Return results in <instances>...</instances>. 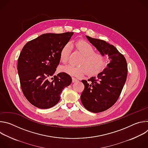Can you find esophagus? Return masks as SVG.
I'll return each instance as SVG.
<instances>
[{
	"instance_id": "obj_1",
	"label": "esophagus",
	"mask_w": 148,
	"mask_h": 148,
	"mask_svg": "<svg viewBox=\"0 0 148 148\" xmlns=\"http://www.w3.org/2000/svg\"><path fill=\"white\" fill-rule=\"evenodd\" d=\"M72 81H73V82H75L77 81H78V79H77V78H74V77H73V78H72Z\"/></svg>"
}]
</instances>
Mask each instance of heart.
<instances>
[{
    "label": "heart",
    "instance_id": "1",
    "mask_svg": "<svg viewBox=\"0 0 148 148\" xmlns=\"http://www.w3.org/2000/svg\"><path fill=\"white\" fill-rule=\"evenodd\" d=\"M74 46L75 49L82 55V57L78 62V65L81 66L66 65L60 68L61 72L74 77H81L85 75L87 72L89 75H94L102 69L105 62V56L102 53L94 51V47L85 40H79L75 42ZM70 51V43L63 46L60 53V58L62 62L66 63L68 61Z\"/></svg>",
    "mask_w": 148,
    "mask_h": 148
}]
</instances>
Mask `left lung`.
I'll return each mask as SVG.
<instances>
[{
  "mask_svg": "<svg viewBox=\"0 0 148 148\" xmlns=\"http://www.w3.org/2000/svg\"><path fill=\"white\" fill-rule=\"evenodd\" d=\"M86 37L100 53L107 55L108 60L107 67L97 77L81 81L84 85L81 95L83 106L90 112L98 113L111 108L118 99L127 77V62L113 45Z\"/></svg>",
  "mask_w": 148,
  "mask_h": 148,
  "instance_id": "8db88e82",
  "label": "left lung"
}]
</instances>
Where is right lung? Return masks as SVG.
Returning <instances> with one entry per match:
<instances>
[{
  "label": "right lung",
  "instance_id": "obj_1",
  "mask_svg": "<svg viewBox=\"0 0 148 148\" xmlns=\"http://www.w3.org/2000/svg\"><path fill=\"white\" fill-rule=\"evenodd\" d=\"M73 34H43L27 42L21 51L17 62L21 89L34 106L40 109L54 107L62 90L71 84V76L64 72L50 78L59 64L61 48Z\"/></svg>",
  "mask_w": 148,
  "mask_h": 148
}]
</instances>
